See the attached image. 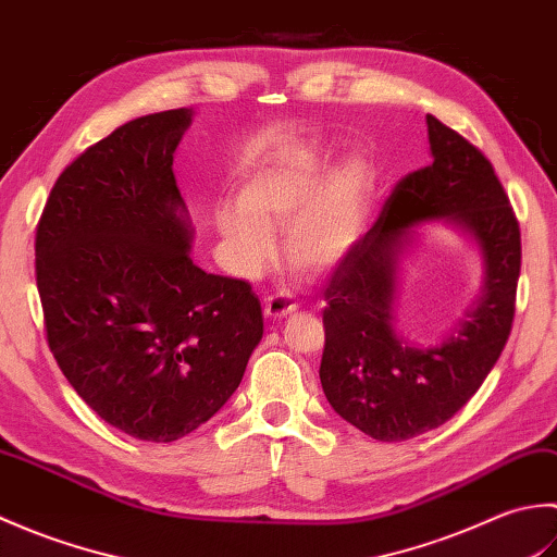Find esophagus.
Returning <instances> with one entry per match:
<instances>
[{
  "mask_svg": "<svg viewBox=\"0 0 557 557\" xmlns=\"http://www.w3.org/2000/svg\"><path fill=\"white\" fill-rule=\"evenodd\" d=\"M297 309H299V304L292 301V297L285 292L272 294V297H268L265 304H263V311H265L270 321H282V318L292 315Z\"/></svg>",
  "mask_w": 557,
  "mask_h": 557,
  "instance_id": "esophagus-1",
  "label": "esophagus"
}]
</instances>
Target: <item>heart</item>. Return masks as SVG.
Masks as SVG:
<instances>
[{"mask_svg": "<svg viewBox=\"0 0 557 557\" xmlns=\"http://www.w3.org/2000/svg\"><path fill=\"white\" fill-rule=\"evenodd\" d=\"M373 176L361 160H347L327 176L313 152H294L248 174L239 206L215 210V224L234 270L258 275L272 256V232L287 227V256L309 270H327L357 246L369 215Z\"/></svg>", "mask_w": 557, "mask_h": 557, "instance_id": "b5f03b06", "label": "heart"}]
</instances>
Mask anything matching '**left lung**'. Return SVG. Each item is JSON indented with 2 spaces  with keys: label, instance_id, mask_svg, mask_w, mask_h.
Instances as JSON below:
<instances>
[{
  "label": "left lung",
  "instance_id": "1",
  "mask_svg": "<svg viewBox=\"0 0 557 557\" xmlns=\"http://www.w3.org/2000/svg\"><path fill=\"white\" fill-rule=\"evenodd\" d=\"M433 162L401 180L325 289L321 383L342 419L373 441L433 431L474 397L512 330L522 239L493 164L465 136L425 116ZM472 234L484 258L482 297L455 336L417 348L394 333L396 263L421 221Z\"/></svg>",
  "mask_w": 557,
  "mask_h": 557
}]
</instances>
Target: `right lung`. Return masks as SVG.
I'll return each instance as SVG.
<instances>
[{
    "mask_svg": "<svg viewBox=\"0 0 557 557\" xmlns=\"http://www.w3.org/2000/svg\"><path fill=\"white\" fill-rule=\"evenodd\" d=\"M194 110L138 116L59 174L35 232L47 345L78 397L126 435L172 443L239 387L263 337L244 280L200 270L174 180Z\"/></svg>",
    "mask_w": 557,
    "mask_h": 557,
    "instance_id": "right-lung-1",
    "label": "right lung"
}]
</instances>
